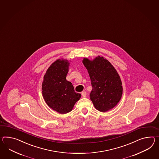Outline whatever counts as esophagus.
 <instances>
[{"instance_id":"1","label":"esophagus","mask_w":159,"mask_h":159,"mask_svg":"<svg viewBox=\"0 0 159 159\" xmlns=\"http://www.w3.org/2000/svg\"><path fill=\"white\" fill-rule=\"evenodd\" d=\"M81 95H82V97H83V98H85L86 95H87V93H86L85 91H83V92L81 93Z\"/></svg>"}]
</instances>
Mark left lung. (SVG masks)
Masks as SVG:
<instances>
[{
	"label": "left lung",
	"mask_w": 159,
	"mask_h": 159,
	"mask_svg": "<svg viewBox=\"0 0 159 159\" xmlns=\"http://www.w3.org/2000/svg\"><path fill=\"white\" fill-rule=\"evenodd\" d=\"M82 62L91 81L93 89L89 97L94 107L101 112L114 108L120 101L123 91L116 70L107 59L99 56L93 60L84 58Z\"/></svg>",
	"instance_id": "8db88e82"
}]
</instances>
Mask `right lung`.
I'll return each mask as SVG.
<instances>
[{
    "instance_id": "right-lung-1",
    "label": "right lung",
    "mask_w": 159,
    "mask_h": 159,
    "mask_svg": "<svg viewBox=\"0 0 159 159\" xmlns=\"http://www.w3.org/2000/svg\"><path fill=\"white\" fill-rule=\"evenodd\" d=\"M69 66L67 60L58 59L51 64L43 76V99L49 107L60 114L71 111L81 98L80 93L75 92L71 82L66 80Z\"/></svg>"
}]
</instances>
